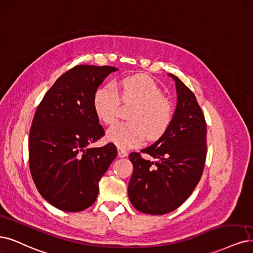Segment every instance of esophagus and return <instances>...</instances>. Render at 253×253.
Wrapping results in <instances>:
<instances>
[{"label": "esophagus", "mask_w": 253, "mask_h": 253, "mask_svg": "<svg viewBox=\"0 0 253 253\" xmlns=\"http://www.w3.org/2000/svg\"><path fill=\"white\" fill-rule=\"evenodd\" d=\"M118 156L120 158H125V157H127V152L124 149H118Z\"/></svg>", "instance_id": "obj_1"}]
</instances>
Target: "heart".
<instances>
[{
    "instance_id": "obj_1",
    "label": "heart",
    "mask_w": 253,
    "mask_h": 253,
    "mask_svg": "<svg viewBox=\"0 0 253 253\" xmlns=\"http://www.w3.org/2000/svg\"><path fill=\"white\" fill-rule=\"evenodd\" d=\"M134 104L128 123H119L108 130V139L119 147L128 149L140 144L146 137L155 141L167 132L172 119V106L151 77L144 74L124 77L114 85L98 88L93 96L95 114L106 125L116 120L119 103Z\"/></svg>"
}]
</instances>
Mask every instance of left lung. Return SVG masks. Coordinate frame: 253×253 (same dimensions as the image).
<instances>
[{
  "mask_svg": "<svg viewBox=\"0 0 253 253\" xmlns=\"http://www.w3.org/2000/svg\"><path fill=\"white\" fill-rule=\"evenodd\" d=\"M177 107L162 137L140 152L130 153L134 170L128 183L129 201L138 211L149 214L170 212L191 195L202 177L206 160V123L195 94L179 78Z\"/></svg>",
  "mask_w": 253,
  "mask_h": 253,
  "instance_id": "obj_1",
  "label": "left lung"
}]
</instances>
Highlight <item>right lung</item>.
Returning a JSON list of instances; mask_svg holds the SVG:
<instances>
[{
    "mask_svg": "<svg viewBox=\"0 0 253 253\" xmlns=\"http://www.w3.org/2000/svg\"><path fill=\"white\" fill-rule=\"evenodd\" d=\"M118 69L78 65L57 78L34 114L29 133V168L41 196L60 211L90 207L98 182L116 158L113 143L89 147L104 135L93 96Z\"/></svg>",
    "mask_w": 253,
    "mask_h": 253,
    "instance_id": "obj_1",
    "label": "right lung"
}]
</instances>
